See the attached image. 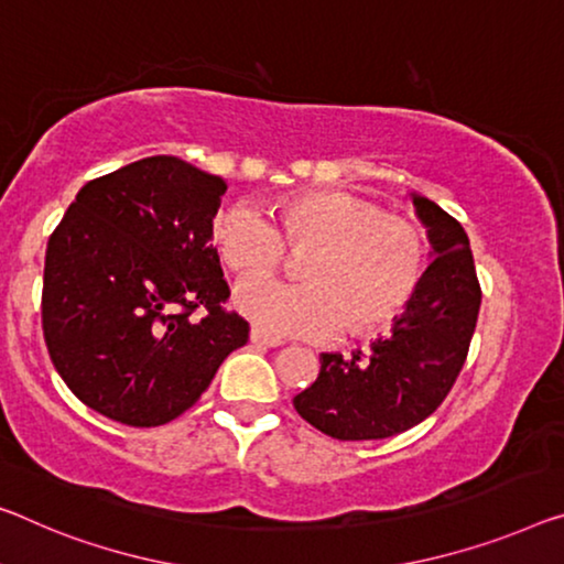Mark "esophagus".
Wrapping results in <instances>:
<instances>
[{"label":"esophagus","mask_w":564,"mask_h":564,"mask_svg":"<svg viewBox=\"0 0 564 564\" xmlns=\"http://www.w3.org/2000/svg\"><path fill=\"white\" fill-rule=\"evenodd\" d=\"M249 337H252V343L259 345V348H276V345H282L280 337H270L264 330H259V327H252Z\"/></svg>","instance_id":"esophagus-1"}]
</instances>
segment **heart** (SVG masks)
Here are the masks:
<instances>
[{
    "label": "heart",
    "instance_id": "heart-1",
    "mask_svg": "<svg viewBox=\"0 0 564 564\" xmlns=\"http://www.w3.org/2000/svg\"><path fill=\"white\" fill-rule=\"evenodd\" d=\"M274 221L237 204L214 219L221 262L239 276L280 270L292 254L302 282L252 280L237 307L259 330L325 340L335 333L368 337L391 327L426 270V234L403 216H386L370 198L333 188L284 196Z\"/></svg>",
    "mask_w": 564,
    "mask_h": 564
}]
</instances>
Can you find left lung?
Listing matches in <instances>:
<instances>
[{
    "label": "left lung",
    "mask_w": 564,
    "mask_h": 564,
    "mask_svg": "<svg viewBox=\"0 0 564 564\" xmlns=\"http://www.w3.org/2000/svg\"><path fill=\"white\" fill-rule=\"evenodd\" d=\"M413 204L436 259L393 335L352 358L323 352L315 383L292 401L302 419L333 438L372 441L413 429L444 403L469 355L481 307L469 237L438 204L423 196Z\"/></svg>",
    "instance_id": "8db88e82"
}]
</instances>
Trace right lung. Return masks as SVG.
<instances>
[{
	"label": "right lung",
	"instance_id": "1",
	"mask_svg": "<svg viewBox=\"0 0 564 564\" xmlns=\"http://www.w3.org/2000/svg\"><path fill=\"white\" fill-rule=\"evenodd\" d=\"M227 184L176 155L93 178L50 234L42 333L85 405L135 429L202 398L249 323L212 247Z\"/></svg>",
	"mask_w": 564,
	"mask_h": 564
}]
</instances>
